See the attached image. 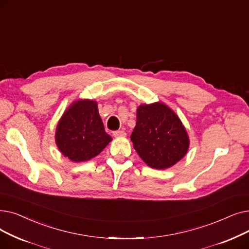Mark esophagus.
<instances>
[{
	"label": "esophagus",
	"mask_w": 249,
	"mask_h": 249,
	"mask_svg": "<svg viewBox=\"0 0 249 249\" xmlns=\"http://www.w3.org/2000/svg\"><path fill=\"white\" fill-rule=\"evenodd\" d=\"M125 132H124V131H115V132H113V136L115 137V138H122V137H125Z\"/></svg>",
	"instance_id": "esophagus-1"
}]
</instances>
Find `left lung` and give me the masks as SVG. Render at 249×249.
<instances>
[{"instance_id": "8db88e82", "label": "left lung", "mask_w": 249, "mask_h": 249, "mask_svg": "<svg viewBox=\"0 0 249 249\" xmlns=\"http://www.w3.org/2000/svg\"><path fill=\"white\" fill-rule=\"evenodd\" d=\"M131 141L141 159L154 169L170 168L189 148V138L180 118L162 102L139 106Z\"/></svg>"}]
</instances>
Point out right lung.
<instances>
[{"mask_svg": "<svg viewBox=\"0 0 249 249\" xmlns=\"http://www.w3.org/2000/svg\"><path fill=\"white\" fill-rule=\"evenodd\" d=\"M55 144L73 162H85L101 153L112 138L106 134L95 100L78 99L71 104L55 128Z\"/></svg>", "mask_w": 249, "mask_h": 249, "instance_id": "right-lung-1", "label": "right lung"}]
</instances>
